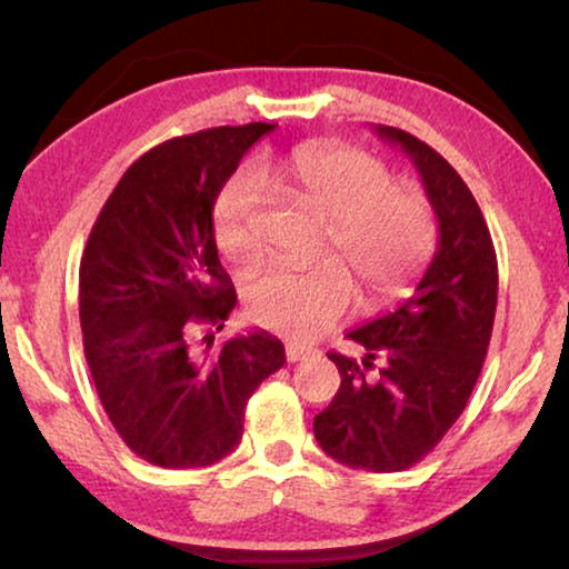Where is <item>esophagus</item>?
<instances>
[{"label":"esophagus","mask_w":569,"mask_h":569,"mask_svg":"<svg viewBox=\"0 0 569 569\" xmlns=\"http://www.w3.org/2000/svg\"><path fill=\"white\" fill-rule=\"evenodd\" d=\"M284 352H287V360L298 362V360H306V357L313 355L316 349L313 347H306V345H298V341H287Z\"/></svg>","instance_id":"obj_1"}]
</instances>
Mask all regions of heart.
I'll return each mask as SVG.
<instances>
[{
    "instance_id": "b5f03b06",
    "label": "heart",
    "mask_w": 569,
    "mask_h": 569,
    "mask_svg": "<svg viewBox=\"0 0 569 569\" xmlns=\"http://www.w3.org/2000/svg\"><path fill=\"white\" fill-rule=\"evenodd\" d=\"M279 178L302 207L326 220V246L355 271L362 298L380 306L407 290L427 267L438 222L422 191L393 186L383 162L341 144H302L279 162ZM263 186L253 168H240L214 204V236L232 263L253 269L263 246L259 220ZM352 277L337 261L313 269H277L251 292V316L271 331L308 341L347 316Z\"/></svg>"
}]
</instances>
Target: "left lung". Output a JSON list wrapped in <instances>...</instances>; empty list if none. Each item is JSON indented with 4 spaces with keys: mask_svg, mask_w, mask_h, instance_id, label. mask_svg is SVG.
Wrapping results in <instances>:
<instances>
[{
    "mask_svg": "<svg viewBox=\"0 0 569 569\" xmlns=\"http://www.w3.org/2000/svg\"><path fill=\"white\" fill-rule=\"evenodd\" d=\"M376 134L415 162L438 217V251L411 298L347 333L365 349L360 360L329 352L341 386L313 432L333 461L388 473L422 461L466 409L492 337L497 256L453 166L409 131Z\"/></svg>",
    "mask_w": 569,
    "mask_h": 569,
    "instance_id": "obj_1",
    "label": "left lung"
}]
</instances>
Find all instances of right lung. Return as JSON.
<instances>
[{
	"instance_id": "obj_1",
	"label": "right lung",
	"mask_w": 569,
	"mask_h": 569,
	"mask_svg": "<svg viewBox=\"0 0 569 569\" xmlns=\"http://www.w3.org/2000/svg\"><path fill=\"white\" fill-rule=\"evenodd\" d=\"M274 123L168 139L121 176L80 263L82 345L121 440L162 469L212 466L243 438L246 403L284 365L253 329L197 347L193 326L222 329L236 287L214 243L212 209L243 154Z\"/></svg>"
}]
</instances>
